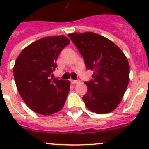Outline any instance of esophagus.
I'll use <instances>...</instances> for the list:
<instances>
[{"label":"esophagus","instance_id":"1","mask_svg":"<svg viewBox=\"0 0 149 149\" xmlns=\"http://www.w3.org/2000/svg\"><path fill=\"white\" fill-rule=\"evenodd\" d=\"M80 82H81L80 80H77V81H72V84H79Z\"/></svg>","mask_w":149,"mask_h":149}]
</instances>
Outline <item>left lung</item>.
<instances>
[{
  "label": "left lung",
  "instance_id": "obj_1",
  "mask_svg": "<svg viewBox=\"0 0 149 149\" xmlns=\"http://www.w3.org/2000/svg\"><path fill=\"white\" fill-rule=\"evenodd\" d=\"M84 58L93 80L84 82L85 105L98 114L110 113L122 101L129 82V64L122 50L110 39L93 32L68 34Z\"/></svg>",
  "mask_w": 149,
  "mask_h": 149
}]
</instances>
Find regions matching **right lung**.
Here are the masks:
<instances>
[{
  "instance_id": "right-lung-1",
  "label": "right lung",
  "mask_w": 149,
  "mask_h": 149,
  "mask_svg": "<svg viewBox=\"0 0 149 149\" xmlns=\"http://www.w3.org/2000/svg\"><path fill=\"white\" fill-rule=\"evenodd\" d=\"M70 43L65 36L40 39L31 43L15 63L13 74L18 93L33 111L44 116L60 111L70 89L68 81L51 78L62 50Z\"/></svg>"
}]
</instances>
